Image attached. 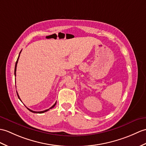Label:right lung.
I'll use <instances>...</instances> for the list:
<instances>
[{
  "label": "right lung",
  "instance_id": "obj_1",
  "mask_svg": "<svg viewBox=\"0 0 146 146\" xmlns=\"http://www.w3.org/2000/svg\"><path fill=\"white\" fill-rule=\"evenodd\" d=\"M21 52H22V50L20 51V53H19V57H18V58H17V62H16V63H15V71H14V74H15V76H16V69H17V63H18V61H19V56H20V53H21ZM17 96H18V98H19V100L21 101V100H20V97H19V94H18V93H17ZM56 102L54 104L53 106L51 107V108H50L49 109H48V110H45V111H32V110H30V109H29L28 108H27V109H28L30 111H31V112H32V113H45V112H46V111H48V110H50V109H52L53 108H54L55 107V106L56 105Z\"/></svg>",
  "mask_w": 146,
  "mask_h": 146
}]
</instances>
